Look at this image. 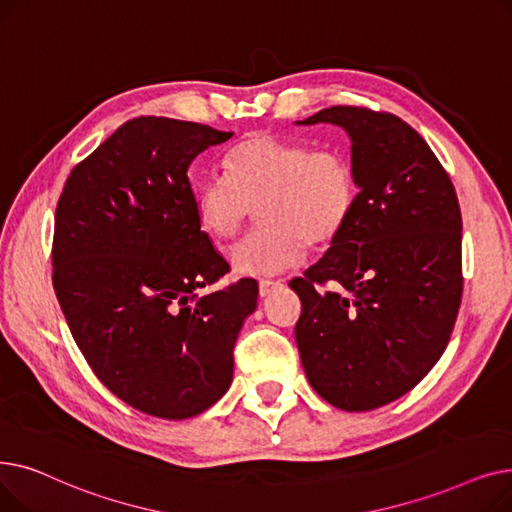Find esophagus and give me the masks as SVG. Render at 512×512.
Returning a JSON list of instances; mask_svg holds the SVG:
<instances>
[{"instance_id":"obj_1","label":"esophagus","mask_w":512,"mask_h":512,"mask_svg":"<svg viewBox=\"0 0 512 512\" xmlns=\"http://www.w3.org/2000/svg\"><path fill=\"white\" fill-rule=\"evenodd\" d=\"M279 285H281V281H269V279H262V281L258 283V294H260V298L271 296L273 291H275Z\"/></svg>"}]
</instances>
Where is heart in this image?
I'll list each match as a JSON object with an SVG mask.
<instances>
[{
	"label": "heart",
	"instance_id": "heart-1",
	"mask_svg": "<svg viewBox=\"0 0 512 512\" xmlns=\"http://www.w3.org/2000/svg\"><path fill=\"white\" fill-rule=\"evenodd\" d=\"M225 168L227 175L208 173L196 183L193 210L206 235L229 239L258 206L262 225L227 250L237 275L291 269L306 256L308 241H333L356 208V170L339 148L252 135L229 150Z\"/></svg>",
	"mask_w": 512,
	"mask_h": 512
}]
</instances>
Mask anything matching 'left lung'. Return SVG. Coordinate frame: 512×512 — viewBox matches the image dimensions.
<instances>
[{
  "instance_id": "8db88e82",
  "label": "left lung",
  "mask_w": 512,
  "mask_h": 512,
  "mask_svg": "<svg viewBox=\"0 0 512 512\" xmlns=\"http://www.w3.org/2000/svg\"><path fill=\"white\" fill-rule=\"evenodd\" d=\"M316 123L348 133L358 200L325 256L289 283L302 302L296 342L314 392L362 412L410 392L448 346L462 296L460 208L402 118L331 106L296 125Z\"/></svg>"
}]
</instances>
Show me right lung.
<instances>
[{"label": "right lung", "instance_id": "1", "mask_svg": "<svg viewBox=\"0 0 512 512\" xmlns=\"http://www.w3.org/2000/svg\"><path fill=\"white\" fill-rule=\"evenodd\" d=\"M231 137L133 118L72 168L58 200L54 289L70 333L114 396L158 419L196 417L227 392L256 310L254 279L196 294L229 264L198 225L187 170Z\"/></svg>", "mask_w": 512, "mask_h": 512}]
</instances>
